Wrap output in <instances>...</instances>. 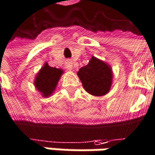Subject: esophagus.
Masks as SVG:
<instances>
[{
  "label": "esophagus",
  "mask_w": 155,
  "mask_h": 155,
  "mask_svg": "<svg viewBox=\"0 0 155 155\" xmlns=\"http://www.w3.org/2000/svg\"><path fill=\"white\" fill-rule=\"evenodd\" d=\"M65 68L67 70H71L72 69V61L71 60H67L65 61Z\"/></svg>",
  "instance_id": "esophagus-1"
}]
</instances>
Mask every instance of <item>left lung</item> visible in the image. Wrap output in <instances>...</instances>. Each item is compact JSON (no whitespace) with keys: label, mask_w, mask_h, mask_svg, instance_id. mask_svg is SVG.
Wrapping results in <instances>:
<instances>
[{"label":"left lung","mask_w":155,"mask_h":155,"mask_svg":"<svg viewBox=\"0 0 155 155\" xmlns=\"http://www.w3.org/2000/svg\"><path fill=\"white\" fill-rule=\"evenodd\" d=\"M87 93L94 96L105 95L111 89L113 71L104 61L93 56L89 63L77 72Z\"/></svg>","instance_id":"1"}]
</instances>
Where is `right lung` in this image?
Returning a JSON list of instances; mask_svg holds the SVG:
<instances>
[{
	"label": "right lung",
	"instance_id": "right-lung-1",
	"mask_svg": "<svg viewBox=\"0 0 155 155\" xmlns=\"http://www.w3.org/2000/svg\"><path fill=\"white\" fill-rule=\"evenodd\" d=\"M63 71L61 69L53 68L44 63L35 77L34 85L43 97L50 96L55 90L56 85L61 78Z\"/></svg>",
	"mask_w": 155,
	"mask_h": 155
}]
</instances>
